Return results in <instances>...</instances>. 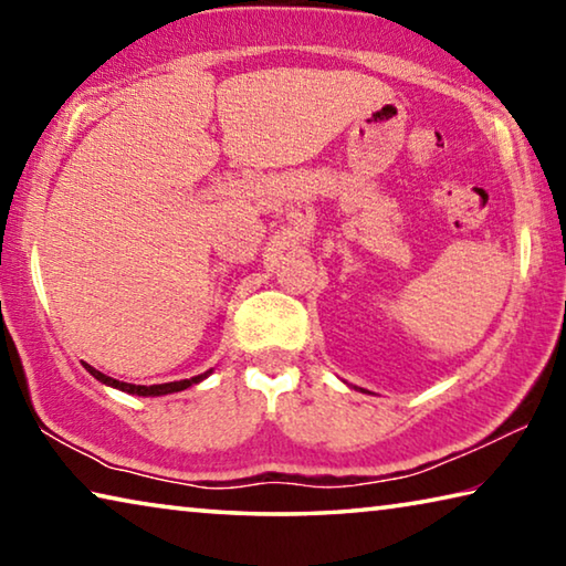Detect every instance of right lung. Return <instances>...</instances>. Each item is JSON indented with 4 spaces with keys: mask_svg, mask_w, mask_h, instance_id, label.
<instances>
[{
    "mask_svg": "<svg viewBox=\"0 0 566 566\" xmlns=\"http://www.w3.org/2000/svg\"><path fill=\"white\" fill-rule=\"evenodd\" d=\"M82 364H84V369H87L94 379L102 381V385L114 387V389H119V391H127V395H137V397L175 395V391H181V389H187V387H191V385H199V381L212 375V369H209V371H205V375H197V377H191V379H179V381H167V385H151V387H145V385H129V381L112 379V377H107V375H102L99 369H94L92 364H87V361H82Z\"/></svg>",
    "mask_w": 566,
    "mask_h": 566,
    "instance_id": "1",
    "label": "right lung"
}]
</instances>
